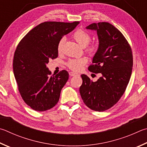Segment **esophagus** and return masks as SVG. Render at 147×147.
Returning a JSON list of instances; mask_svg holds the SVG:
<instances>
[{
  "label": "esophagus",
  "instance_id": "esophagus-1",
  "mask_svg": "<svg viewBox=\"0 0 147 147\" xmlns=\"http://www.w3.org/2000/svg\"><path fill=\"white\" fill-rule=\"evenodd\" d=\"M69 75H70L71 76H74L78 75V74L76 73H74V72H70V73H69Z\"/></svg>",
  "mask_w": 147,
  "mask_h": 147
}]
</instances>
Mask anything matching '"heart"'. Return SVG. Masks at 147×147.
<instances>
[{"label": "heart", "mask_w": 147, "mask_h": 147, "mask_svg": "<svg viewBox=\"0 0 147 147\" xmlns=\"http://www.w3.org/2000/svg\"><path fill=\"white\" fill-rule=\"evenodd\" d=\"M73 37L80 46H82V47L85 48V51L87 53H89V54H92V53L95 51L96 46L94 45H88L90 42V40H91V36L86 31L82 30V29H78V30L76 31L73 33ZM65 42V38L64 37L60 40L57 46V50L58 53H61L62 51ZM87 63V58L82 57L71 59L69 61L67 65V67L71 70L75 72H78L82 70L83 67Z\"/></svg>", "instance_id": "heart-1"}]
</instances>
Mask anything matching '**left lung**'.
<instances>
[{
  "label": "left lung",
  "mask_w": 147,
  "mask_h": 147,
  "mask_svg": "<svg viewBox=\"0 0 147 147\" xmlns=\"http://www.w3.org/2000/svg\"><path fill=\"white\" fill-rule=\"evenodd\" d=\"M86 29L96 31L99 40L92 64L88 69L102 75L94 82L82 74L80 93L88 107L103 112L115 105L126 90L132 74V52L125 36L111 24L93 23Z\"/></svg>",
  "instance_id": "1"
}]
</instances>
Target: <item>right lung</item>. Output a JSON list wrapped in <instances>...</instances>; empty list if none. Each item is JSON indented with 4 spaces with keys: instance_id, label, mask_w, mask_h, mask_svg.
I'll return each instance as SVG.
<instances>
[{
    "instance_id": "add662e5",
    "label": "right lung",
    "mask_w": 147,
    "mask_h": 147,
    "mask_svg": "<svg viewBox=\"0 0 147 147\" xmlns=\"http://www.w3.org/2000/svg\"><path fill=\"white\" fill-rule=\"evenodd\" d=\"M79 22H45L26 34L18 44L13 58V73L23 100L36 111H45L58 103L61 90L69 78L62 70L51 76L47 64L58 57L60 40Z\"/></svg>"
}]
</instances>
